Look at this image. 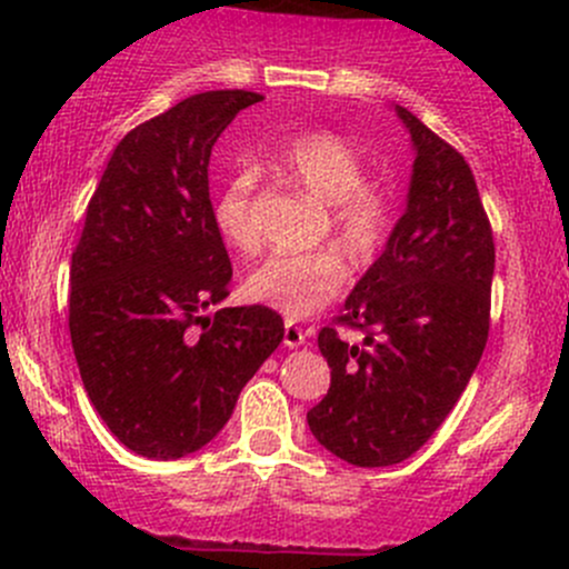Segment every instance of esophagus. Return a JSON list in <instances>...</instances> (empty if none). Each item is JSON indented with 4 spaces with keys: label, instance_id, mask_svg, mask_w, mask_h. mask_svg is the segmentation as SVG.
Listing matches in <instances>:
<instances>
[{
    "label": "esophagus",
    "instance_id": "34e87169",
    "mask_svg": "<svg viewBox=\"0 0 569 569\" xmlns=\"http://www.w3.org/2000/svg\"><path fill=\"white\" fill-rule=\"evenodd\" d=\"M308 336H311V332L302 330V327H297L295 321H286V327H283V343H286V347H289V349L306 347Z\"/></svg>",
    "mask_w": 569,
    "mask_h": 569
}]
</instances>
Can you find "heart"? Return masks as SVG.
<instances>
[{"instance_id":"b5f03b06","label":"heart","mask_w":569,"mask_h":569,"mask_svg":"<svg viewBox=\"0 0 569 569\" xmlns=\"http://www.w3.org/2000/svg\"><path fill=\"white\" fill-rule=\"evenodd\" d=\"M274 173L306 189L319 203L330 206V228L355 261L375 252L388 226L386 189L363 181V159L343 137L332 131H308L295 137L272 157ZM256 173L239 170L214 200V226L228 248L258 250L261 233L256 222ZM347 263L336 250L272 252L248 274V295L286 319H308L341 291Z\"/></svg>"}]
</instances>
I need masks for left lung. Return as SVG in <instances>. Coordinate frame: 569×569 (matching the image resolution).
Returning a JSON list of instances; mask_svg holds the SVG:
<instances>
[{"instance_id":"1","label":"left lung","mask_w":569,"mask_h":569,"mask_svg":"<svg viewBox=\"0 0 569 569\" xmlns=\"http://www.w3.org/2000/svg\"><path fill=\"white\" fill-rule=\"evenodd\" d=\"M393 112L412 146L405 214L338 317L366 330L363 343L319 332L330 391L308 412L313 438L358 468L407 460L432 438L490 330L496 248L473 173L416 114Z\"/></svg>"}]
</instances>
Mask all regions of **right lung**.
Wrapping results in <instances>:
<instances>
[{
  "instance_id": "obj_1",
  "label": "right lung",
  "mask_w": 569,
  "mask_h": 569,
  "mask_svg": "<svg viewBox=\"0 0 569 569\" xmlns=\"http://www.w3.org/2000/svg\"><path fill=\"white\" fill-rule=\"evenodd\" d=\"M248 90L178 101L118 142L71 258L68 325L84 391L109 432L148 460L220 435L283 341L267 306H220L231 261L209 200V159Z\"/></svg>"
}]
</instances>
